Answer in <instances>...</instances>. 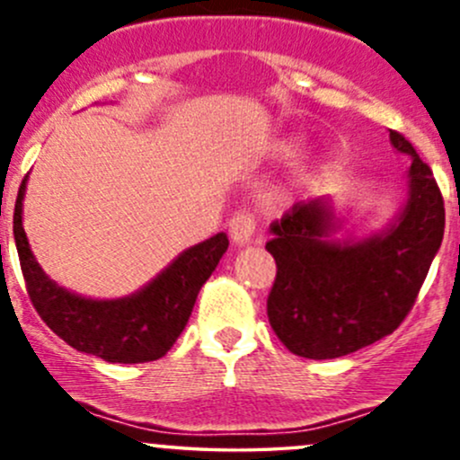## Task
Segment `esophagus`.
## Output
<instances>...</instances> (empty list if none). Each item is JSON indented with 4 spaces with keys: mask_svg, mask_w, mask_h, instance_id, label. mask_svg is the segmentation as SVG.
<instances>
[{
    "mask_svg": "<svg viewBox=\"0 0 460 460\" xmlns=\"http://www.w3.org/2000/svg\"><path fill=\"white\" fill-rule=\"evenodd\" d=\"M255 218H252V214L248 212H235L234 218L229 220V234H231V240L235 242V244H248V242L252 240V235H255Z\"/></svg>",
    "mask_w": 460,
    "mask_h": 460,
    "instance_id": "34e87169",
    "label": "esophagus"
}]
</instances>
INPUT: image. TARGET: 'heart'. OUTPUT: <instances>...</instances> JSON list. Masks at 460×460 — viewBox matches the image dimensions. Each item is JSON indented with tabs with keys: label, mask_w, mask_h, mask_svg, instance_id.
<instances>
[{
	"label": "heart",
	"mask_w": 460,
	"mask_h": 460,
	"mask_svg": "<svg viewBox=\"0 0 460 460\" xmlns=\"http://www.w3.org/2000/svg\"><path fill=\"white\" fill-rule=\"evenodd\" d=\"M300 149H303V142L296 140V138H285V140H281V145H279V151L285 153V155H294V153H298ZM329 168H331L329 157H322V160L314 164V171L318 172V175L326 172Z\"/></svg>",
	"instance_id": "1"
}]
</instances>
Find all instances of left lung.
<instances>
[{"label": "left lung", "instance_id": "1", "mask_svg": "<svg viewBox=\"0 0 460 460\" xmlns=\"http://www.w3.org/2000/svg\"><path fill=\"white\" fill-rule=\"evenodd\" d=\"M389 140L413 162L409 199L387 231L361 242L331 240L335 223L324 199L296 203L270 225L266 248L277 261V279L268 320L294 355L337 358L394 332L413 309L439 251L441 190L402 134L389 131Z\"/></svg>", "mask_w": 460, "mask_h": 460}]
</instances>
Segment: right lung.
<instances>
[{
    "label": "right lung",
    "mask_w": 460,
    "mask_h": 460,
    "mask_svg": "<svg viewBox=\"0 0 460 460\" xmlns=\"http://www.w3.org/2000/svg\"><path fill=\"white\" fill-rule=\"evenodd\" d=\"M28 175L19 186L13 231L28 296L45 324L79 352L110 363L155 361L171 350L186 329L190 314L229 246L226 234L188 248L166 270L131 296L93 300L60 288L34 260L23 231V197Z\"/></svg>",
    "instance_id": "obj_1"
}]
</instances>
